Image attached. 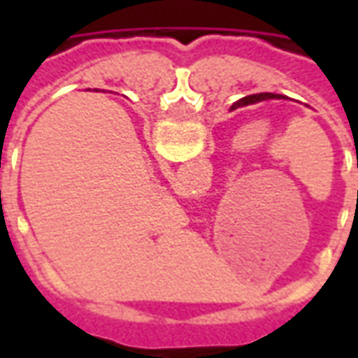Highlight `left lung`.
Listing matches in <instances>:
<instances>
[{"label": "left lung", "mask_w": 358, "mask_h": 358, "mask_svg": "<svg viewBox=\"0 0 358 358\" xmlns=\"http://www.w3.org/2000/svg\"><path fill=\"white\" fill-rule=\"evenodd\" d=\"M284 97L285 95H280V94H253V95H248V97H243V99H240L238 103H234L232 109L240 107V105H251V103L264 101V99H284ZM357 166H358V159H357Z\"/></svg>", "instance_id": "1"}]
</instances>
